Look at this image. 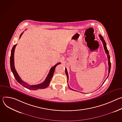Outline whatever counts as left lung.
I'll return each mask as SVG.
<instances>
[{
	"instance_id": "left-lung-1",
	"label": "left lung",
	"mask_w": 122,
	"mask_h": 122,
	"mask_svg": "<svg viewBox=\"0 0 122 122\" xmlns=\"http://www.w3.org/2000/svg\"><path fill=\"white\" fill-rule=\"evenodd\" d=\"M99 38H100V39L101 40V41H102V43H103V46H104V50H105V51L106 52V53L107 54V57H108V64H109V72H108V76L107 77V78H106V79L108 78L109 75V73L110 72V71H111V62H110V55H109V51L107 49V46H106V43L105 42V41L104 40V38H103V37L101 35H99ZM65 72H66V74L67 76V81H68V73H67V70H66V68H65ZM106 79L105 80V81H104L103 83V84L104 83V82H105L106 80ZM68 86L69 87V88H70L72 90H74H74L71 89V88H70V87L69 86L68 84Z\"/></svg>"
}]
</instances>
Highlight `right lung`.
<instances>
[{
    "instance_id": "1",
    "label": "right lung",
    "mask_w": 122,
    "mask_h": 122,
    "mask_svg": "<svg viewBox=\"0 0 122 122\" xmlns=\"http://www.w3.org/2000/svg\"><path fill=\"white\" fill-rule=\"evenodd\" d=\"M23 33V32L20 35V38L21 37ZM16 45H17V44H16L13 46L11 51V55H10V65L11 71L15 79L16 80V81H18L20 84H21L23 86H24L25 87L28 89H30V90H38V89H44V88H47L50 84L51 78L53 77V76L54 75L56 66L60 64L61 63H58L56 64L55 66H53L51 68L50 71H49V73L47 75V77H46V79L42 83L39 84H37V85H29L27 83L21 79V78L20 77V76H19V75L18 74V73H17V71L15 70V66H14V54L15 48Z\"/></svg>"
}]
</instances>
